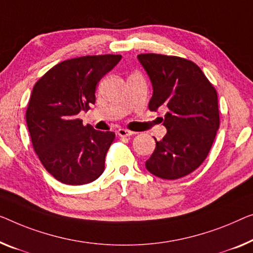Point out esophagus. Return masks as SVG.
<instances>
[{"label": "esophagus", "instance_id": "34e87169", "mask_svg": "<svg viewBox=\"0 0 253 253\" xmlns=\"http://www.w3.org/2000/svg\"><path fill=\"white\" fill-rule=\"evenodd\" d=\"M117 133H118V135L120 137H127V136H131L134 133L133 131L128 130V129H125V128H119L118 130H117Z\"/></svg>", "mask_w": 253, "mask_h": 253}]
</instances>
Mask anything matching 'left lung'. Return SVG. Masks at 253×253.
<instances>
[{
  "instance_id": "obj_1",
  "label": "left lung",
  "mask_w": 253,
  "mask_h": 253,
  "mask_svg": "<svg viewBox=\"0 0 253 253\" xmlns=\"http://www.w3.org/2000/svg\"><path fill=\"white\" fill-rule=\"evenodd\" d=\"M153 93L149 109L166 107L167 129L145 163L151 174L177 179L194 171L208 156L219 128L217 92L190 60L163 54H138Z\"/></svg>"
}]
</instances>
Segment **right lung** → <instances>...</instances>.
Listing matches in <instances>:
<instances>
[{"instance_id": "1", "label": "right lung", "mask_w": 253, "mask_h": 253, "mask_svg": "<svg viewBox=\"0 0 253 253\" xmlns=\"http://www.w3.org/2000/svg\"><path fill=\"white\" fill-rule=\"evenodd\" d=\"M122 55H87L66 60L34 86L26 122L41 163L59 182L83 185L99 178L115 139L112 131L84 126L77 115L95 103V87Z\"/></svg>"}]
</instances>
